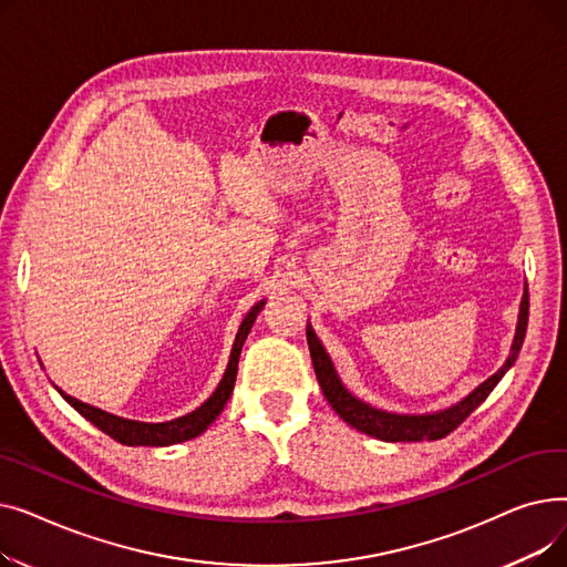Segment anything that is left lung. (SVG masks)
<instances>
[{"label":"left lung","mask_w":567,"mask_h":567,"mask_svg":"<svg viewBox=\"0 0 567 567\" xmlns=\"http://www.w3.org/2000/svg\"><path fill=\"white\" fill-rule=\"evenodd\" d=\"M526 326H528V287H524L515 340L511 347V355L505 359L503 368L498 372H494L487 381H483L478 389L468 393L457 404L443 409V411L419 413V415L383 411V409H377V406L359 400L353 393H349L347 385L340 381V377L331 363V355L326 353L323 344L319 342L310 323L306 329V336H308L312 365H315V374L319 379L321 391H323L326 400H329V404L336 409L340 419L363 434L395 443V441H436V439L449 436L453 430H457L468 419L471 411L478 409L489 398V393L496 389V383L503 379V374L515 365L517 355L522 351V344H524V338H526Z\"/></svg>","instance_id":"1"}]
</instances>
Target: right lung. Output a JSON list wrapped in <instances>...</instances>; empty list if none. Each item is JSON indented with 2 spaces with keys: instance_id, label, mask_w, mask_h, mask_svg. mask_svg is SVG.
<instances>
[{
  "instance_id": "right-lung-1",
  "label": "right lung",
  "mask_w": 567,
  "mask_h": 567,
  "mask_svg": "<svg viewBox=\"0 0 567 567\" xmlns=\"http://www.w3.org/2000/svg\"><path fill=\"white\" fill-rule=\"evenodd\" d=\"M261 308H264V301L252 306V310L246 315L241 326H238V333H236V340H234V347H231V353H229V363H227V370H225V374L218 383L216 393L208 398L202 406H197L195 411L182 415V419H174V421H167V423L128 421V419H122V415H114V413H107V411L96 409L92 404H84V402L66 395L64 391H59L56 385H54V389L80 415H84L89 423H94L101 432H105L107 436H112L114 441L124 443V445H172V443H182V441L195 439L218 419L220 411L227 404V400L231 398L236 372H238V355H241L244 342H246V338L252 329L257 315L261 312Z\"/></svg>"
}]
</instances>
